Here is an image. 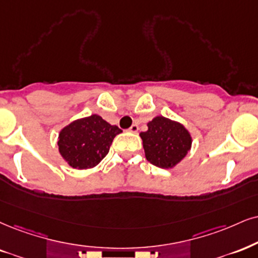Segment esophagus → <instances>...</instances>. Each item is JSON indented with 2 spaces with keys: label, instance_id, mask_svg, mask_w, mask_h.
Here are the masks:
<instances>
[{
  "label": "esophagus",
  "instance_id": "1",
  "mask_svg": "<svg viewBox=\"0 0 258 258\" xmlns=\"http://www.w3.org/2000/svg\"><path fill=\"white\" fill-rule=\"evenodd\" d=\"M138 130H139V125L136 123L133 124V125L129 128V132H132V133H138Z\"/></svg>",
  "mask_w": 258,
  "mask_h": 258
}]
</instances>
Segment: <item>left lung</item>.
I'll return each instance as SVG.
<instances>
[{"mask_svg": "<svg viewBox=\"0 0 258 258\" xmlns=\"http://www.w3.org/2000/svg\"><path fill=\"white\" fill-rule=\"evenodd\" d=\"M148 130L140 134L147 160L161 168H171L185 157L191 147V136L180 123L163 116L149 122Z\"/></svg>", "mask_w": 258, "mask_h": 258, "instance_id": "1", "label": "left lung"}]
</instances>
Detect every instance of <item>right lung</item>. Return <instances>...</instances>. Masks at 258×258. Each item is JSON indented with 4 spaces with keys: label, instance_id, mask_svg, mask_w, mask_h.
<instances>
[{
    "label": "right lung",
    "instance_id": "1",
    "mask_svg": "<svg viewBox=\"0 0 258 258\" xmlns=\"http://www.w3.org/2000/svg\"><path fill=\"white\" fill-rule=\"evenodd\" d=\"M122 133L98 114L81 118L67 125L59 133L58 149L73 168L94 167L109 153L114 136Z\"/></svg>",
    "mask_w": 258,
    "mask_h": 258
}]
</instances>
